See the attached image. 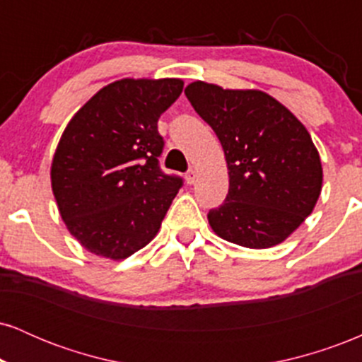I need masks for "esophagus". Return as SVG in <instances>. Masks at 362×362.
<instances>
[{
  "instance_id": "1",
  "label": "esophagus",
  "mask_w": 362,
  "mask_h": 362,
  "mask_svg": "<svg viewBox=\"0 0 362 362\" xmlns=\"http://www.w3.org/2000/svg\"><path fill=\"white\" fill-rule=\"evenodd\" d=\"M195 180H197V172H195L194 168L189 170V172L185 173V182H187V184H189V185H192Z\"/></svg>"
}]
</instances>
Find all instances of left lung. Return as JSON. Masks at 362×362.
<instances>
[{
    "instance_id": "left-lung-1",
    "label": "left lung",
    "mask_w": 362,
    "mask_h": 362,
    "mask_svg": "<svg viewBox=\"0 0 362 362\" xmlns=\"http://www.w3.org/2000/svg\"><path fill=\"white\" fill-rule=\"evenodd\" d=\"M185 95L218 136L230 177L224 204L207 214L209 226L240 247L282 243L322 192L323 168L310 132L265 91L194 81Z\"/></svg>"
}]
</instances>
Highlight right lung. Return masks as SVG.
Listing matches in <instances>:
<instances>
[{
  "mask_svg": "<svg viewBox=\"0 0 362 362\" xmlns=\"http://www.w3.org/2000/svg\"><path fill=\"white\" fill-rule=\"evenodd\" d=\"M178 78H122L103 86L62 132L51 187L81 247L122 260L155 238L182 180L158 167V119L180 97Z\"/></svg>",
  "mask_w": 362,
  "mask_h": 362,
  "instance_id": "add662e5",
  "label": "right lung"
}]
</instances>
